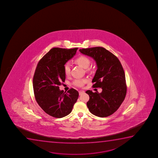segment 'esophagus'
Segmentation results:
<instances>
[{"label":"esophagus","instance_id":"1","mask_svg":"<svg viewBox=\"0 0 158 158\" xmlns=\"http://www.w3.org/2000/svg\"><path fill=\"white\" fill-rule=\"evenodd\" d=\"M84 93V91L83 90H80V91H79V95H81Z\"/></svg>","mask_w":158,"mask_h":158}]
</instances>
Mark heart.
<instances>
[{
	"mask_svg": "<svg viewBox=\"0 0 158 158\" xmlns=\"http://www.w3.org/2000/svg\"><path fill=\"white\" fill-rule=\"evenodd\" d=\"M75 62L85 69L88 68L90 64V60L89 59V58H88L87 56H79L75 60ZM63 70L64 74L66 76H68L70 75L71 72V65L69 62H66L64 64ZM87 81V80L85 79L78 78L75 79L74 81L73 82V85L78 87H82Z\"/></svg>",
	"mask_w": 158,
	"mask_h": 158,
	"instance_id": "heart-1",
	"label": "heart"
}]
</instances>
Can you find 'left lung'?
<instances>
[{
    "label": "left lung",
    "mask_w": 158,
    "mask_h": 158,
    "mask_svg": "<svg viewBox=\"0 0 158 158\" xmlns=\"http://www.w3.org/2000/svg\"><path fill=\"white\" fill-rule=\"evenodd\" d=\"M79 51L96 62L93 87L102 89L100 93L85 91L89 96L87 102L89 110L98 117L109 116L118 109L126 96L127 86L122 65L114 54L102 47L82 48Z\"/></svg>",
    "instance_id": "8db88e82"
}]
</instances>
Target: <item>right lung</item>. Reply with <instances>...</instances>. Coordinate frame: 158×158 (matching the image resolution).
Wrapping results in <instances>:
<instances>
[{
  "label": "right lung",
  "instance_id": "obj_1",
  "mask_svg": "<svg viewBox=\"0 0 158 158\" xmlns=\"http://www.w3.org/2000/svg\"><path fill=\"white\" fill-rule=\"evenodd\" d=\"M78 48H54L40 60L33 79L36 101L44 111L52 117L62 118L70 113L79 93L71 88L60 90L59 85L65 81L64 64L76 53Z\"/></svg>",
  "mask_w": 158,
  "mask_h": 158
}]
</instances>
